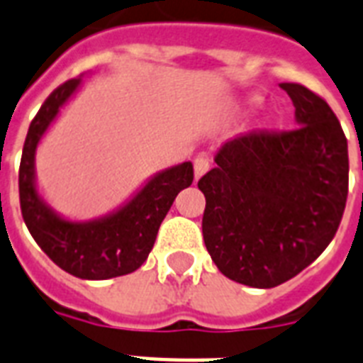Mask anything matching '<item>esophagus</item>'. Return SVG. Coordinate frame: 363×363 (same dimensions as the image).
Masks as SVG:
<instances>
[{
	"label": "esophagus",
	"instance_id": "obj_1",
	"mask_svg": "<svg viewBox=\"0 0 363 363\" xmlns=\"http://www.w3.org/2000/svg\"><path fill=\"white\" fill-rule=\"evenodd\" d=\"M209 167H211L209 158L203 156V154H199L198 158L194 160V175H196V179H201V177L209 171Z\"/></svg>",
	"mask_w": 363,
	"mask_h": 363
}]
</instances>
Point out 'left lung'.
<instances>
[{
  "instance_id": "obj_1",
  "label": "left lung",
  "mask_w": 363,
  "mask_h": 363,
  "mask_svg": "<svg viewBox=\"0 0 363 363\" xmlns=\"http://www.w3.org/2000/svg\"><path fill=\"white\" fill-rule=\"evenodd\" d=\"M288 131H248L215 154L199 179L205 247L222 275L273 288L313 264L332 242L349 194V148L330 105L296 82Z\"/></svg>"
}]
</instances>
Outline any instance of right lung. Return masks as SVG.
<instances>
[{
    "mask_svg": "<svg viewBox=\"0 0 363 363\" xmlns=\"http://www.w3.org/2000/svg\"><path fill=\"white\" fill-rule=\"evenodd\" d=\"M82 86V77L58 86L31 121L18 171L20 209L31 238L41 250L71 275L105 281L139 269L152 250L160 224L177 194L194 181L192 162H182L152 175L124 205L92 220L58 215L37 190L35 152L60 111Z\"/></svg>",
    "mask_w": 363,
    "mask_h": 363,
    "instance_id": "right-lung-1",
    "label": "right lung"
}]
</instances>
